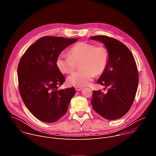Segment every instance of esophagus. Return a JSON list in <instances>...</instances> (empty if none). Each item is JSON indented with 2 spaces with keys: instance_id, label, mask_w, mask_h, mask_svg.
Masks as SVG:
<instances>
[{
  "instance_id": "1",
  "label": "esophagus",
  "mask_w": 156,
  "mask_h": 156,
  "mask_svg": "<svg viewBox=\"0 0 156 156\" xmlns=\"http://www.w3.org/2000/svg\"><path fill=\"white\" fill-rule=\"evenodd\" d=\"M83 90V87H75V91H80Z\"/></svg>"
}]
</instances>
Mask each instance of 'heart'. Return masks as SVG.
Instances as JSON below:
<instances>
[{"label":"heart","mask_w":156,"mask_h":156,"mask_svg":"<svg viewBox=\"0 0 156 156\" xmlns=\"http://www.w3.org/2000/svg\"><path fill=\"white\" fill-rule=\"evenodd\" d=\"M108 60L109 52L106 47L80 42L71 48L69 54H60L56 65L61 72L71 73L80 63V70L70 75L67 82L71 86L83 87L91 83L95 74L98 75L105 71Z\"/></svg>","instance_id":"b5f03b06"}]
</instances>
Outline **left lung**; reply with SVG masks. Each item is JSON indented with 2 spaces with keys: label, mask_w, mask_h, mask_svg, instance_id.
Instances as JSON below:
<instances>
[{
  "label": "left lung",
  "mask_w": 156,
  "mask_h": 156,
  "mask_svg": "<svg viewBox=\"0 0 156 156\" xmlns=\"http://www.w3.org/2000/svg\"><path fill=\"white\" fill-rule=\"evenodd\" d=\"M90 38L103 42L109 52L108 65L97 81L108 88V92L93 91V108L106 119H120L130 109L137 91L139 76L135 58L125 44L113 37Z\"/></svg>",
  "instance_id": "1"
}]
</instances>
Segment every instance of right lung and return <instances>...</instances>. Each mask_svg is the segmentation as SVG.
Returning <instances> with one entry per match:
<instances>
[{"label": "right lung", "mask_w": 156, "mask_h": 156, "mask_svg": "<svg viewBox=\"0 0 156 156\" xmlns=\"http://www.w3.org/2000/svg\"><path fill=\"white\" fill-rule=\"evenodd\" d=\"M76 38L44 36L25 51L18 65V90L22 100L38 120L53 123L66 112L75 88L58 90L65 81L56 65L60 54Z\"/></svg>", "instance_id": "1"}]
</instances>
